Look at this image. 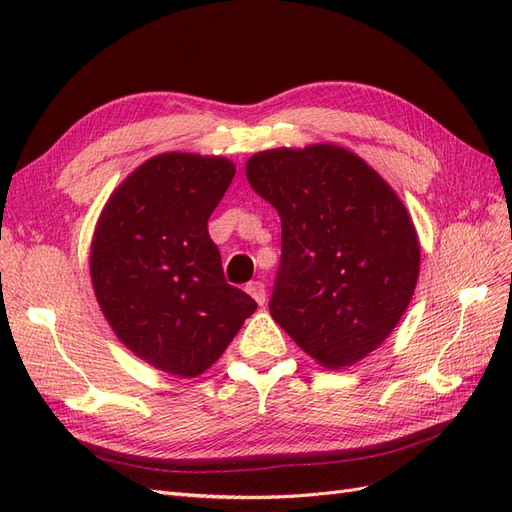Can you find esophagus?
Here are the masks:
<instances>
[{
  "label": "esophagus",
  "mask_w": 512,
  "mask_h": 512,
  "mask_svg": "<svg viewBox=\"0 0 512 512\" xmlns=\"http://www.w3.org/2000/svg\"><path fill=\"white\" fill-rule=\"evenodd\" d=\"M245 290H247V294H250V297L258 303V305H265V301H267V290H265V284L262 282H250L245 286Z\"/></svg>",
  "instance_id": "esophagus-1"
}]
</instances>
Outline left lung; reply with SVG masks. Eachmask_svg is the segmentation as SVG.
I'll list each match as a JSON object with an SVG mask.
<instances>
[{"instance_id": "8db88e82", "label": "left lung", "mask_w": 512, "mask_h": 512, "mask_svg": "<svg viewBox=\"0 0 512 512\" xmlns=\"http://www.w3.org/2000/svg\"><path fill=\"white\" fill-rule=\"evenodd\" d=\"M245 173L282 220L273 320L324 367L361 361L416 288L421 247L406 207L374 168L333 145L262 151Z\"/></svg>"}]
</instances>
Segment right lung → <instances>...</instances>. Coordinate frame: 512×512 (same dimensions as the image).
<instances>
[{"mask_svg": "<svg viewBox=\"0 0 512 512\" xmlns=\"http://www.w3.org/2000/svg\"><path fill=\"white\" fill-rule=\"evenodd\" d=\"M232 177L224 158L162 153L119 185L96 228L91 282L108 324L173 376L203 374L256 309L226 284L207 228Z\"/></svg>", "mask_w": 512, "mask_h": 512, "instance_id": "add662e5", "label": "right lung"}]
</instances>
